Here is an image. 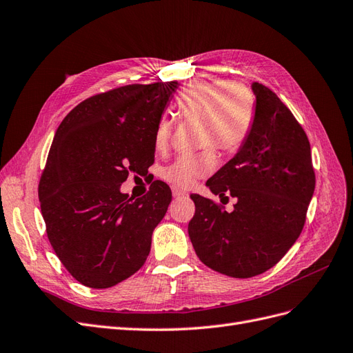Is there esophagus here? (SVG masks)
Listing matches in <instances>:
<instances>
[{"label": "esophagus", "instance_id": "esophagus-1", "mask_svg": "<svg viewBox=\"0 0 353 353\" xmlns=\"http://www.w3.org/2000/svg\"><path fill=\"white\" fill-rule=\"evenodd\" d=\"M172 196L176 197V199H178V197H184V196H187V192L179 190V188H176V187H172Z\"/></svg>", "mask_w": 353, "mask_h": 353}]
</instances>
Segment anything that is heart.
<instances>
[{
	"label": "heart",
	"mask_w": 353,
	"mask_h": 353,
	"mask_svg": "<svg viewBox=\"0 0 353 353\" xmlns=\"http://www.w3.org/2000/svg\"><path fill=\"white\" fill-rule=\"evenodd\" d=\"M175 111L182 119L201 121V144L214 145L225 153L236 152L248 139L255 117L252 92L239 81H194L175 101ZM174 125L161 119L156 125L153 143L156 150L165 152L171 144ZM216 166L212 149L199 154H182L163 169L162 176L176 188H190L200 178L208 176Z\"/></svg>",
	"instance_id": "1"
}]
</instances>
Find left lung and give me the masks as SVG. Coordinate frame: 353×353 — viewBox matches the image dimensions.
Returning <instances> with one entry per match:
<instances>
[{"label":"left lung","mask_w":353,"mask_h":353,"mask_svg":"<svg viewBox=\"0 0 353 353\" xmlns=\"http://www.w3.org/2000/svg\"><path fill=\"white\" fill-rule=\"evenodd\" d=\"M251 88L255 117L250 136L205 182L216 196L236 199L234 212L192 194L196 213L188 223L199 259L238 279L261 274L281 261L302 232L315 188L305 131L274 92L260 83Z\"/></svg>","instance_id":"obj_1"}]
</instances>
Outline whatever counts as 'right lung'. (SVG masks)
Returning a JSON list of instances; mask_svg holds the SVG:
<instances>
[{
  "label": "right lung",
  "instance_id": "1",
  "mask_svg": "<svg viewBox=\"0 0 353 353\" xmlns=\"http://www.w3.org/2000/svg\"><path fill=\"white\" fill-rule=\"evenodd\" d=\"M176 81L128 84L79 103L59 124L39 181L46 235L68 273L93 289L134 274L172 192L154 181L132 200L119 187L154 162L153 136Z\"/></svg>",
  "mask_w": 353,
  "mask_h": 353
}]
</instances>
